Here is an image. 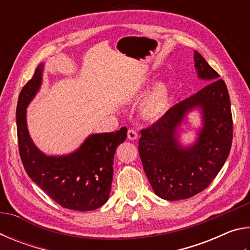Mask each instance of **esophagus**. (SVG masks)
<instances>
[{"label":"esophagus","instance_id":"1","mask_svg":"<svg viewBox=\"0 0 250 250\" xmlns=\"http://www.w3.org/2000/svg\"><path fill=\"white\" fill-rule=\"evenodd\" d=\"M138 138V132L135 129H129L128 130V139L129 140H137Z\"/></svg>","mask_w":250,"mask_h":250}]
</instances>
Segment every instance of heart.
<instances>
[{"label": "heart", "mask_w": 250, "mask_h": 250, "mask_svg": "<svg viewBox=\"0 0 250 250\" xmlns=\"http://www.w3.org/2000/svg\"><path fill=\"white\" fill-rule=\"evenodd\" d=\"M168 104V91L164 84H158L142 104V115L147 119H156L164 115Z\"/></svg>", "instance_id": "obj_1"}]
</instances>
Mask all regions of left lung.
Masks as SVG:
<instances>
[{"label":"left lung","mask_w":250,"mask_h":250,"mask_svg":"<svg viewBox=\"0 0 250 250\" xmlns=\"http://www.w3.org/2000/svg\"><path fill=\"white\" fill-rule=\"evenodd\" d=\"M194 62L198 78L207 84L141 130L139 140L147 180L156 195L167 201L185 200L208 188L231 147L232 117L226 83L196 50ZM194 108L202 111V128L197 142L183 147L177 139L178 128Z\"/></svg>","instance_id":"left-lung-1"}]
</instances>
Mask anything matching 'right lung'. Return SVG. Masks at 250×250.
Segmentation results:
<instances>
[{
    "label": "right lung",
    "instance_id": "1",
    "mask_svg": "<svg viewBox=\"0 0 250 250\" xmlns=\"http://www.w3.org/2000/svg\"><path fill=\"white\" fill-rule=\"evenodd\" d=\"M44 65L21 91L16 107L19 149L25 171L49 197L68 209L94 210L108 201L117 146L126 139L125 126L116 132L90 134L67 155H46L29 137L26 108L42 84Z\"/></svg>",
    "mask_w": 250,
    "mask_h": 250
}]
</instances>
